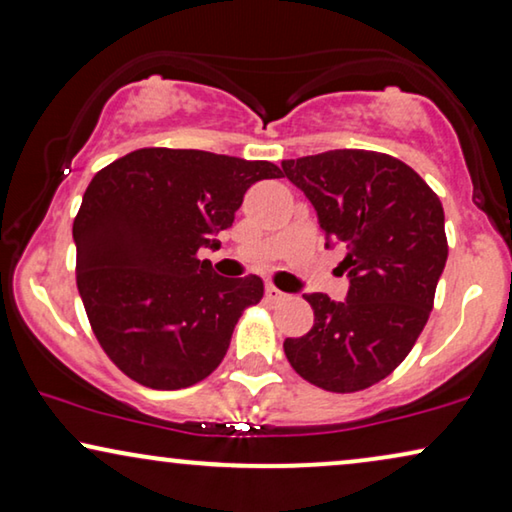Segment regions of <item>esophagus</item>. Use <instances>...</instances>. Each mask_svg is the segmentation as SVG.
Instances as JSON below:
<instances>
[{"instance_id":"34e87169","label":"esophagus","mask_w":512,"mask_h":512,"mask_svg":"<svg viewBox=\"0 0 512 512\" xmlns=\"http://www.w3.org/2000/svg\"><path fill=\"white\" fill-rule=\"evenodd\" d=\"M266 299H269V301H283L285 292H280L278 287H273V285H266Z\"/></svg>"}]
</instances>
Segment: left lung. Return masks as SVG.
<instances>
[{
	"mask_svg": "<svg viewBox=\"0 0 512 512\" xmlns=\"http://www.w3.org/2000/svg\"><path fill=\"white\" fill-rule=\"evenodd\" d=\"M311 201L327 248L343 250L345 301L306 294L315 322L285 338L287 362L327 392H359L390 376L427 325L448 259L436 192L408 164L373 150L283 160Z\"/></svg>",
	"mask_w": 512,
	"mask_h": 512,
	"instance_id": "obj_1",
	"label": "left lung"
}]
</instances>
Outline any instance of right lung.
<instances>
[{
    "label": "right lung",
    "mask_w": 512,
    "mask_h": 512,
    "mask_svg": "<svg viewBox=\"0 0 512 512\" xmlns=\"http://www.w3.org/2000/svg\"><path fill=\"white\" fill-rule=\"evenodd\" d=\"M280 176L264 160L141 148L92 178L74 220L76 285L99 345L125 376L181 390L218 369L264 283L222 278L197 253L232 227L250 185Z\"/></svg>",
    "instance_id": "1"
}]
</instances>
